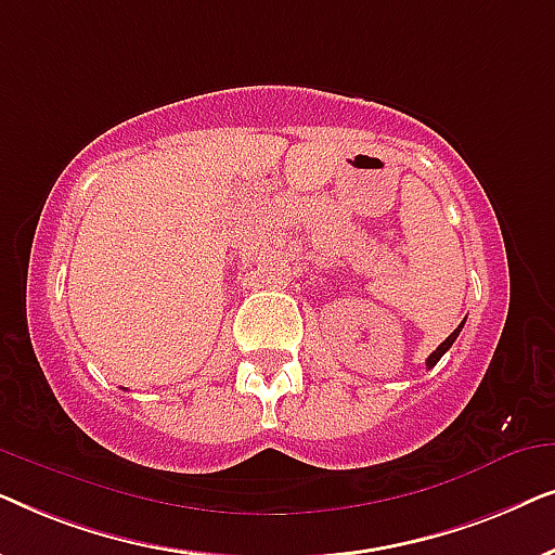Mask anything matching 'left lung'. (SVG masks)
I'll list each match as a JSON object with an SVG mask.
<instances>
[{"instance_id":"left-lung-1","label":"left lung","mask_w":555,"mask_h":555,"mask_svg":"<svg viewBox=\"0 0 555 555\" xmlns=\"http://www.w3.org/2000/svg\"><path fill=\"white\" fill-rule=\"evenodd\" d=\"M462 325H465V321H462V323L457 325V328H454V331L450 333V336H447V338L442 340V344H439V346H437V351H431V353H429V359H427V366H429V369H431V366H437V361H439V359H442V356H444L447 351H450V346H452V344H454V340H457V336H460Z\"/></svg>"}]
</instances>
